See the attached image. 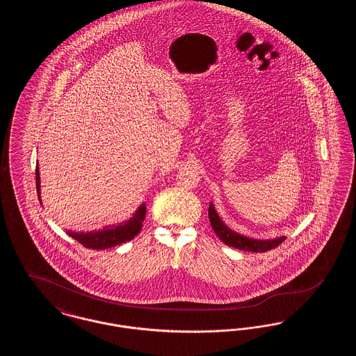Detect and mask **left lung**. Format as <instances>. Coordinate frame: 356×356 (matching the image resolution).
<instances>
[{
  "instance_id": "obj_1",
  "label": "left lung",
  "mask_w": 356,
  "mask_h": 356,
  "mask_svg": "<svg viewBox=\"0 0 356 356\" xmlns=\"http://www.w3.org/2000/svg\"><path fill=\"white\" fill-rule=\"evenodd\" d=\"M208 216L215 234L220 237L221 241L237 250L250 251V252H266L277 247L279 244H282V241L286 240V236L275 237V238H252V237L240 235L235 231H232L227 224H224V221L221 220L220 216L218 215L212 203L209 204V208H208Z\"/></svg>"
}]
</instances>
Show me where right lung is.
Listing matches in <instances>:
<instances>
[{"mask_svg": "<svg viewBox=\"0 0 356 356\" xmlns=\"http://www.w3.org/2000/svg\"><path fill=\"white\" fill-rule=\"evenodd\" d=\"M35 186L38 193V200L41 203V186H40V170L38 163L35 165ZM147 207L145 203L140 204V207L136 209L134 216L127 221L119 222L116 225H108L99 231H90V232H74L67 231L69 236L73 237L79 243H81L86 248L92 250H106L115 245L122 244L125 241L132 240L134 237L141 231L143 221L145 219Z\"/></svg>", "mask_w": 356, "mask_h": 356, "instance_id": "right-lung-1", "label": "right lung"}]
</instances>
